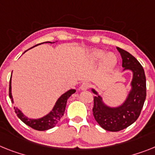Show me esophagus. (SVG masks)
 Instances as JSON below:
<instances>
[{
  "label": "esophagus",
  "instance_id": "obj_1",
  "mask_svg": "<svg viewBox=\"0 0 155 155\" xmlns=\"http://www.w3.org/2000/svg\"><path fill=\"white\" fill-rule=\"evenodd\" d=\"M90 87H91V84H90L89 83H87V82H84V83H83V84H81L80 88L82 91H86V90L89 89Z\"/></svg>",
  "mask_w": 155,
  "mask_h": 155
}]
</instances>
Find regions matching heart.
Returning <instances> with one entry per match:
<instances>
[{"mask_svg": "<svg viewBox=\"0 0 155 155\" xmlns=\"http://www.w3.org/2000/svg\"><path fill=\"white\" fill-rule=\"evenodd\" d=\"M106 52L102 49H94L88 54V60L92 63H97L102 60L101 64V68L103 71L111 70L117 64V58L114 53H108L106 56Z\"/></svg>", "mask_w": 155, "mask_h": 155, "instance_id": "obj_1", "label": "heart"}]
</instances>
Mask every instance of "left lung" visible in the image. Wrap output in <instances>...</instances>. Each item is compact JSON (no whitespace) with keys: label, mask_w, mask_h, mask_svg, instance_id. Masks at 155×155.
<instances>
[{"label":"left lung","mask_w":155,"mask_h":155,"mask_svg":"<svg viewBox=\"0 0 155 155\" xmlns=\"http://www.w3.org/2000/svg\"><path fill=\"white\" fill-rule=\"evenodd\" d=\"M117 49L121 56L124 70H131L133 73L132 90L126 101L118 107H109L92 89L97 94L94 97V117L102 128L110 132H118L133 124L140 117L147 95L146 76L140 63L128 52L119 47Z\"/></svg>","instance_id":"obj_1"}]
</instances>
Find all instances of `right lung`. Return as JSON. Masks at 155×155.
<instances>
[{
  "instance_id": "right-lung-1",
  "label": "right lung",
  "mask_w": 155,
  "mask_h": 155,
  "mask_svg": "<svg viewBox=\"0 0 155 155\" xmlns=\"http://www.w3.org/2000/svg\"><path fill=\"white\" fill-rule=\"evenodd\" d=\"M47 42V41H46ZM49 43H52L50 41H49ZM11 80H10V83H9V97L12 99V102H13V99H12V96L11 93ZM75 92V90L71 89L69 91H68L66 93L63 94L61 97L58 98V100L56 102L55 106L52 110V111L47 114L46 116L40 118V119H29L27 117L23 115L19 109L14 107L15 114L17 115L18 117L22 121L28 125L29 127L32 128L33 129L38 130V131H45V130L50 129V128H53L56 124H58V122L61 120L62 118V116L64 114V110H65L66 103H67L68 98L70 96Z\"/></svg>"
}]
</instances>
